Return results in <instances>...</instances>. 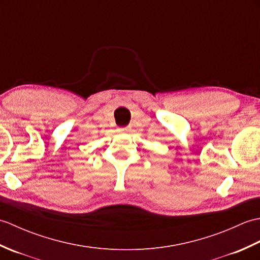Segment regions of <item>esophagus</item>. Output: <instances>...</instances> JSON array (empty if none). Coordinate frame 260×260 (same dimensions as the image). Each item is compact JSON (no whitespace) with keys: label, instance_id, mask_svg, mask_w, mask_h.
<instances>
[{"label":"esophagus","instance_id":"obj_1","mask_svg":"<svg viewBox=\"0 0 260 260\" xmlns=\"http://www.w3.org/2000/svg\"><path fill=\"white\" fill-rule=\"evenodd\" d=\"M128 129H129L128 127H119V128H118L119 132H127Z\"/></svg>","mask_w":260,"mask_h":260}]
</instances>
